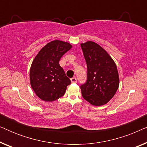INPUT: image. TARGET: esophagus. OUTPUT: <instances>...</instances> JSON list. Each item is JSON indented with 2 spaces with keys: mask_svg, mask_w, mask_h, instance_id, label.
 <instances>
[{
  "mask_svg": "<svg viewBox=\"0 0 147 147\" xmlns=\"http://www.w3.org/2000/svg\"><path fill=\"white\" fill-rule=\"evenodd\" d=\"M71 82L72 83H77V79H76V78L74 77L71 78Z\"/></svg>",
  "mask_w": 147,
  "mask_h": 147,
  "instance_id": "1",
  "label": "esophagus"
}]
</instances>
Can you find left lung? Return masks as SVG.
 Listing matches in <instances>:
<instances>
[{
  "label": "left lung",
  "mask_w": 147,
  "mask_h": 147,
  "mask_svg": "<svg viewBox=\"0 0 147 147\" xmlns=\"http://www.w3.org/2000/svg\"><path fill=\"white\" fill-rule=\"evenodd\" d=\"M88 67L87 82L80 86L83 98L93 106H102L113 98L119 86L115 62L95 42L81 43Z\"/></svg>",
  "instance_id": "left-lung-1"
}]
</instances>
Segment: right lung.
I'll list each match as a JSON object with an SVG mask.
<instances>
[{
    "label": "right lung",
    "instance_id": "right-lung-1",
    "mask_svg": "<svg viewBox=\"0 0 147 147\" xmlns=\"http://www.w3.org/2000/svg\"><path fill=\"white\" fill-rule=\"evenodd\" d=\"M71 47L67 42L54 40L44 46L35 56L30 69V83L41 100L53 102L65 94L71 81L59 62Z\"/></svg>",
    "mask_w": 147,
    "mask_h": 147
}]
</instances>
